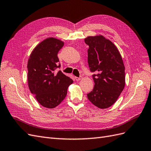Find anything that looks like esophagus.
Here are the masks:
<instances>
[{
    "mask_svg": "<svg viewBox=\"0 0 151 151\" xmlns=\"http://www.w3.org/2000/svg\"><path fill=\"white\" fill-rule=\"evenodd\" d=\"M81 79H82V77H75V80L76 81H80Z\"/></svg>",
    "mask_w": 151,
    "mask_h": 151,
    "instance_id": "esophagus-1",
    "label": "esophagus"
}]
</instances>
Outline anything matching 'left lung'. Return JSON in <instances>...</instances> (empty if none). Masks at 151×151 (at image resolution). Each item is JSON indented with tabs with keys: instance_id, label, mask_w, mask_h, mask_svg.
I'll use <instances>...</instances> for the list:
<instances>
[{
	"instance_id": "obj_1",
	"label": "left lung",
	"mask_w": 151,
	"mask_h": 151,
	"mask_svg": "<svg viewBox=\"0 0 151 151\" xmlns=\"http://www.w3.org/2000/svg\"><path fill=\"white\" fill-rule=\"evenodd\" d=\"M88 64L94 87L87 94L88 100L99 109H105L117 101L125 86V67L119 50L102 35L88 36Z\"/></svg>"
}]
</instances>
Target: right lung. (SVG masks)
Listing matches in <instances>:
<instances>
[{
  "label": "right lung",
  "instance_id": "1",
  "mask_svg": "<svg viewBox=\"0 0 151 151\" xmlns=\"http://www.w3.org/2000/svg\"><path fill=\"white\" fill-rule=\"evenodd\" d=\"M64 42L55 37H48L40 42L29 56L28 86L38 103L47 109H53L63 101L68 87L73 83L61 71L57 53Z\"/></svg>",
  "mask_w": 151,
  "mask_h": 151
}]
</instances>
